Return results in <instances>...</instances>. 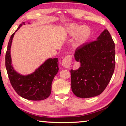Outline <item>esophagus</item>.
I'll use <instances>...</instances> for the list:
<instances>
[{
	"mask_svg": "<svg viewBox=\"0 0 126 126\" xmlns=\"http://www.w3.org/2000/svg\"><path fill=\"white\" fill-rule=\"evenodd\" d=\"M72 62V57L71 55H67L63 59L62 62V65L64 68H70L71 64Z\"/></svg>",
	"mask_w": 126,
	"mask_h": 126,
	"instance_id": "1",
	"label": "esophagus"
}]
</instances>
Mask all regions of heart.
<instances>
[{
	"label": "heart",
	"mask_w": 126,
	"mask_h": 126,
	"mask_svg": "<svg viewBox=\"0 0 126 126\" xmlns=\"http://www.w3.org/2000/svg\"><path fill=\"white\" fill-rule=\"evenodd\" d=\"M65 33L67 36L73 37L76 36L75 44L79 46L83 44L90 38L92 31L88 26H83L77 24H72L67 27Z\"/></svg>",
	"instance_id": "b5f03b06"
}]
</instances>
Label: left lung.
<instances>
[{
    "instance_id": "1",
    "label": "left lung",
    "mask_w": 126,
    "mask_h": 126,
    "mask_svg": "<svg viewBox=\"0 0 126 126\" xmlns=\"http://www.w3.org/2000/svg\"><path fill=\"white\" fill-rule=\"evenodd\" d=\"M115 44L105 29L95 41L76 50L75 59L81 67L71 69V88L76 96L89 98L103 93L110 81L115 68Z\"/></svg>"
}]
</instances>
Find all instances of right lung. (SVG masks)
Listing matches in <instances>:
<instances>
[{
    "instance_id": "add662e5",
    "label": "right lung",
    "mask_w": 126,
    "mask_h": 126,
    "mask_svg": "<svg viewBox=\"0 0 126 126\" xmlns=\"http://www.w3.org/2000/svg\"><path fill=\"white\" fill-rule=\"evenodd\" d=\"M25 25V22L20 24L10 37L5 55L6 69L12 86L20 96L30 100H42L51 94V83L59 71L58 59L48 58L34 72L28 75H22L15 70L12 61L11 46L16 32Z\"/></svg>"
}]
</instances>
